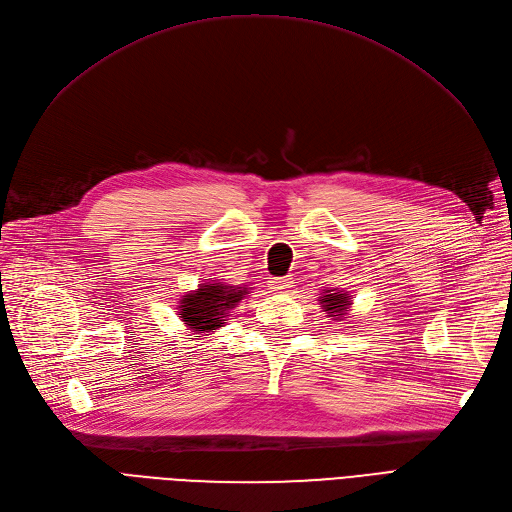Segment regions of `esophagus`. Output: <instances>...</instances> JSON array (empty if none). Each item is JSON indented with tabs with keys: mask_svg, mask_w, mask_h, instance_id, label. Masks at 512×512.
<instances>
[{
	"mask_svg": "<svg viewBox=\"0 0 512 512\" xmlns=\"http://www.w3.org/2000/svg\"><path fill=\"white\" fill-rule=\"evenodd\" d=\"M290 288L288 277H271L269 280V290L273 292H286Z\"/></svg>",
	"mask_w": 512,
	"mask_h": 512,
	"instance_id": "34e87169",
	"label": "esophagus"
}]
</instances>
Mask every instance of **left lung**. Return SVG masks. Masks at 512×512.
Wrapping results in <instances>:
<instances>
[{
    "label": "left lung",
    "instance_id": "obj_1",
    "mask_svg": "<svg viewBox=\"0 0 512 512\" xmlns=\"http://www.w3.org/2000/svg\"><path fill=\"white\" fill-rule=\"evenodd\" d=\"M318 301L322 303L324 312H327L329 316H339V318H342L348 312V307L352 305L350 299H348V294L344 290L342 292L327 290Z\"/></svg>",
    "mask_w": 512,
    "mask_h": 512
}]
</instances>
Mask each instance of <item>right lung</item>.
Segmentation results:
<instances>
[{"label":"right lung","mask_w":512,"mask_h":512,"mask_svg":"<svg viewBox=\"0 0 512 512\" xmlns=\"http://www.w3.org/2000/svg\"><path fill=\"white\" fill-rule=\"evenodd\" d=\"M245 294H250V288L215 280L200 284L194 292H188L181 299L179 318L183 320L185 327L196 333V337L203 333H213L215 329L224 327L228 312Z\"/></svg>","instance_id":"1"}]
</instances>
